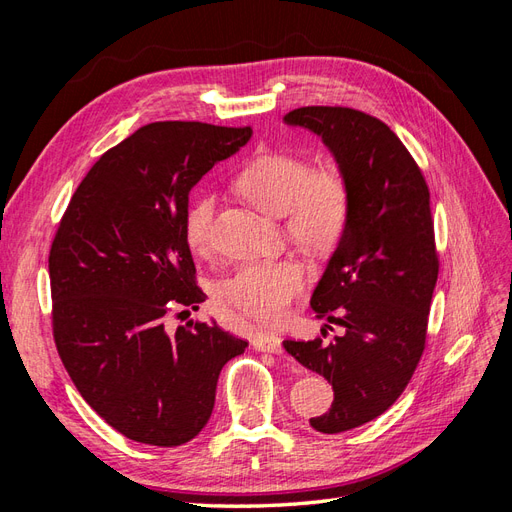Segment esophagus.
<instances>
[{
  "mask_svg": "<svg viewBox=\"0 0 512 512\" xmlns=\"http://www.w3.org/2000/svg\"><path fill=\"white\" fill-rule=\"evenodd\" d=\"M254 348L258 352H271V354H282L284 346L282 339L273 333H258L254 335Z\"/></svg>",
  "mask_w": 512,
  "mask_h": 512,
  "instance_id": "34e87169",
  "label": "esophagus"
}]
</instances>
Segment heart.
Masks as SVG:
<instances>
[{"mask_svg": "<svg viewBox=\"0 0 512 512\" xmlns=\"http://www.w3.org/2000/svg\"><path fill=\"white\" fill-rule=\"evenodd\" d=\"M239 192L262 213L282 218L288 235L314 254L342 243L352 218V188L337 164L312 166L286 153H262L237 175ZM215 196L200 194L185 209L183 239L196 256L213 250ZM312 271L297 256L247 262L224 284V299L247 318L282 320Z\"/></svg>", "mask_w": 512, "mask_h": 512, "instance_id": "heart-1", "label": "heart"}]
</instances>
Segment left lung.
<instances>
[{
  "mask_svg": "<svg viewBox=\"0 0 512 512\" xmlns=\"http://www.w3.org/2000/svg\"><path fill=\"white\" fill-rule=\"evenodd\" d=\"M284 121L322 136L352 188L346 237L312 294L316 318L344 333L329 344L320 337L284 342L333 386L329 412L309 425L342 433L389 410L423 356L440 271L429 188L406 145L378 117L348 106H301Z\"/></svg>",
  "mask_w": 512,
  "mask_h": 512,
  "instance_id": "left-lung-1",
  "label": "left lung"
}]
</instances>
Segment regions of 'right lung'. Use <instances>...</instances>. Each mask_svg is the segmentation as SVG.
Segmentation results:
<instances>
[{"label": "right lung", "mask_w": 512, "mask_h": 512, "mask_svg": "<svg viewBox=\"0 0 512 512\" xmlns=\"http://www.w3.org/2000/svg\"><path fill=\"white\" fill-rule=\"evenodd\" d=\"M250 136V126L147 123L91 166L59 220L49 254L59 359L87 404L134 442L198 436L222 367L247 348L218 324H164L205 301L183 239L190 192Z\"/></svg>", "instance_id": "right-lung-1"}]
</instances>
